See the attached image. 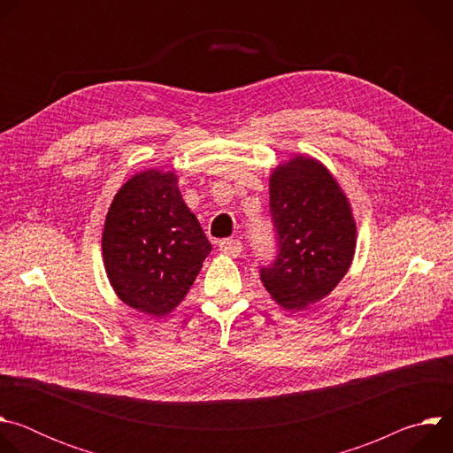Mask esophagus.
Returning a JSON list of instances; mask_svg holds the SVG:
<instances>
[{"label":"esophagus","mask_w":453,"mask_h":453,"mask_svg":"<svg viewBox=\"0 0 453 453\" xmlns=\"http://www.w3.org/2000/svg\"><path fill=\"white\" fill-rule=\"evenodd\" d=\"M219 249H220L224 254L236 257V256H240V252H242V242H240V240H233V238H226V240L220 242Z\"/></svg>","instance_id":"esophagus-1"}]
</instances>
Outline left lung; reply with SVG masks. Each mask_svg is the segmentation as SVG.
Listing matches in <instances>:
<instances>
[{"mask_svg": "<svg viewBox=\"0 0 453 453\" xmlns=\"http://www.w3.org/2000/svg\"><path fill=\"white\" fill-rule=\"evenodd\" d=\"M271 217L278 254L260 278L278 304L299 311L348 273L357 245L353 213L326 166L296 156L271 175Z\"/></svg>", "mask_w": 453, "mask_h": 453, "instance_id": "left-lung-1", "label": "left lung"}]
</instances>
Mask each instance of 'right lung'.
Listing matches in <instances>:
<instances>
[{
	"instance_id": "add662e5",
	"label": "right lung",
	"mask_w": 453,
	"mask_h": 453,
	"mask_svg": "<svg viewBox=\"0 0 453 453\" xmlns=\"http://www.w3.org/2000/svg\"><path fill=\"white\" fill-rule=\"evenodd\" d=\"M102 250L118 297L161 317L184 299L211 243L184 204L177 175L149 170L128 179L114 196Z\"/></svg>"
}]
</instances>
